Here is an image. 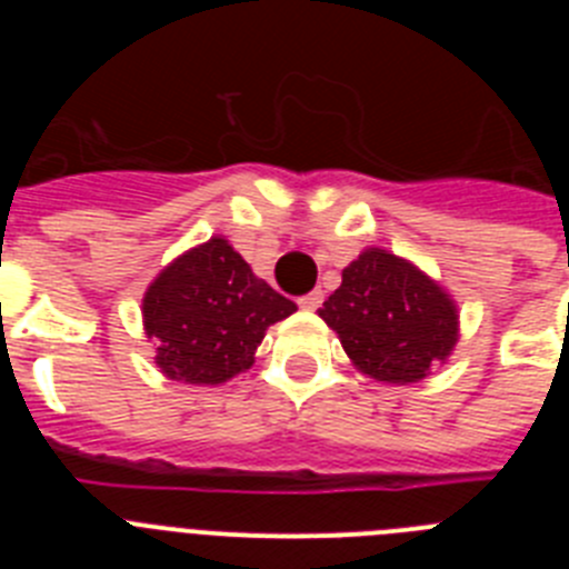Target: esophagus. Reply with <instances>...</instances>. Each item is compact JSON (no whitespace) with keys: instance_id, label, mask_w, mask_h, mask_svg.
Wrapping results in <instances>:
<instances>
[{"instance_id":"34e87169","label":"esophagus","mask_w":569,"mask_h":569,"mask_svg":"<svg viewBox=\"0 0 569 569\" xmlns=\"http://www.w3.org/2000/svg\"><path fill=\"white\" fill-rule=\"evenodd\" d=\"M321 301H325V293H321V290H313V293L301 296L299 308L301 310H316V308H321Z\"/></svg>"}]
</instances>
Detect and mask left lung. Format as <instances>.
I'll use <instances>...</instances> for the list:
<instances>
[{
  "label": "left lung",
  "mask_w": 569,
  "mask_h": 569,
  "mask_svg": "<svg viewBox=\"0 0 569 569\" xmlns=\"http://www.w3.org/2000/svg\"><path fill=\"white\" fill-rule=\"evenodd\" d=\"M359 373L416 385L459 345V305L433 276L385 248H365L319 308Z\"/></svg>",
  "instance_id": "left-lung-1"
}]
</instances>
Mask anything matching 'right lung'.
I'll list each match as a JSON object with an SVG mask.
<instances>
[{
	"mask_svg": "<svg viewBox=\"0 0 569 569\" xmlns=\"http://www.w3.org/2000/svg\"><path fill=\"white\" fill-rule=\"evenodd\" d=\"M296 313L224 236L164 264L142 296L144 336L168 379L216 387L250 370L270 325Z\"/></svg>",
	"mask_w": 569,
	"mask_h": 569,
	"instance_id": "add662e5",
	"label": "right lung"
}]
</instances>
